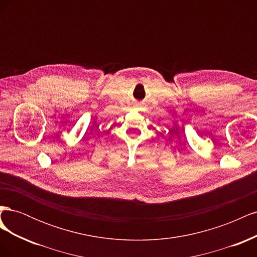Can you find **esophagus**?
I'll return each mask as SVG.
<instances>
[{"label": "esophagus", "instance_id": "1", "mask_svg": "<svg viewBox=\"0 0 257 257\" xmlns=\"http://www.w3.org/2000/svg\"><path fill=\"white\" fill-rule=\"evenodd\" d=\"M135 108H136L137 110H141V106H139V105H136V106H135Z\"/></svg>", "mask_w": 257, "mask_h": 257}]
</instances>
